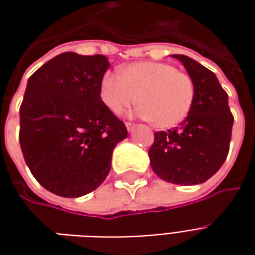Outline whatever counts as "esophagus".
I'll use <instances>...</instances> for the list:
<instances>
[{
    "label": "esophagus",
    "mask_w": 255,
    "mask_h": 255,
    "mask_svg": "<svg viewBox=\"0 0 255 255\" xmlns=\"http://www.w3.org/2000/svg\"><path fill=\"white\" fill-rule=\"evenodd\" d=\"M126 127H127V129H128V131H129V132H132L136 126H135L133 123H126Z\"/></svg>",
    "instance_id": "obj_1"
}]
</instances>
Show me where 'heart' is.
<instances>
[{"label":"heart","instance_id":"b5f03b06","mask_svg":"<svg viewBox=\"0 0 255 255\" xmlns=\"http://www.w3.org/2000/svg\"><path fill=\"white\" fill-rule=\"evenodd\" d=\"M101 100L116 115L136 101L138 115L157 128H173L191 111L195 89L187 73L166 63L139 61L122 68L120 75L106 72L101 79Z\"/></svg>","mask_w":255,"mask_h":255}]
</instances>
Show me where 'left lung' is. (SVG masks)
<instances>
[{"mask_svg": "<svg viewBox=\"0 0 255 255\" xmlns=\"http://www.w3.org/2000/svg\"><path fill=\"white\" fill-rule=\"evenodd\" d=\"M184 65L195 89L191 111L173 129L154 133L149 149L155 175L173 184H199L219 171L228 155L234 116L228 94L212 71L195 60L172 54Z\"/></svg>", "mask_w": 255, "mask_h": 255, "instance_id": "8db88e82", "label": "left lung"}]
</instances>
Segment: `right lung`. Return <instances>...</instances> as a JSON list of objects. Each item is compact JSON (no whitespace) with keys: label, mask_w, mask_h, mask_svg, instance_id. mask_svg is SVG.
<instances>
[{"label":"right lung","mask_w":255,"mask_h":255,"mask_svg":"<svg viewBox=\"0 0 255 255\" xmlns=\"http://www.w3.org/2000/svg\"><path fill=\"white\" fill-rule=\"evenodd\" d=\"M102 54H58L28 79L19 142L32 176L47 191L78 198L100 187L127 128L100 95L109 68Z\"/></svg>","instance_id":"add662e5"}]
</instances>
